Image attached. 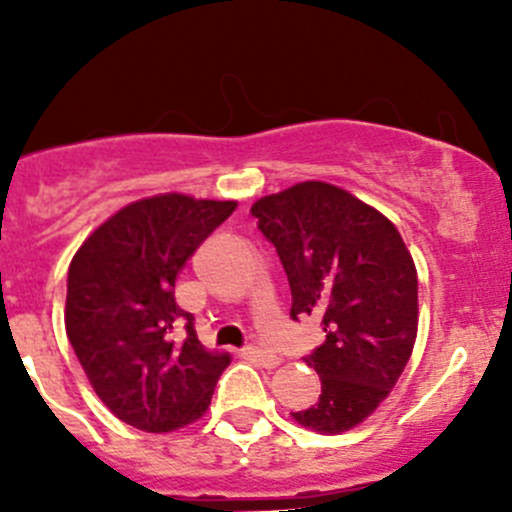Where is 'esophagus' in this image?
I'll use <instances>...</instances> for the list:
<instances>
[{
	"mask_svg": "<svg viewBox=\"0 0 512 512\" xmlns=\"http://www.w3.org/2000/svg\"><path fill=\"white\" fill-rule=\"evenodd\" d=\"M247 356H250L252 361H257L260 366H265V369H275L277 364H280V356L267 352V349L262 347H247Z\"/></svg>",
	"mask_w": 512,
	"mask_h": 512,
	"instance_id": "1",
	"label": "esophagus"
}]
</instances>
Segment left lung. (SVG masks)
<instances>
[{
  "label": "left lung",
  "instance_id": "8db88e82",
  "mask_svg": "<svg viewBox=\"0 0 512 512\" xmlns=\"http://www.w3.org/2000/svg\"><path fill=\"white\" fill-rule=\"evenodd\" d=\"M250 213L287 272L289 317L314 314L327 334L304 356L322 394L292 416L314 431H349L409 364L418 327L414 260L391 220L337 185L297 183L260 198Z\"/></svg>",
  "mask_w": 512,
  "mask_h": 512
}]
</instances>
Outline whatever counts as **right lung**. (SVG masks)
I'll list each match as a JSON object with an SVG mask.
<instances>
[{"mask_svg": "<svg viewBox=\"0 0 512 512\" xmlns=\"http://www.w3.org/2000/svg\"><path fill=\"white\" fill-rule=\"evenodd\" d=\"M232 200L168 193L108 218L74 255L66 280V337L98 399L123 423L175 431L205 414L230 364L175 304V277Z\"/></svg>", "mask_w": 512, "mask_h": 512, "instance_id": "right-lung-1", "label": "right lung"}]
</instances>
